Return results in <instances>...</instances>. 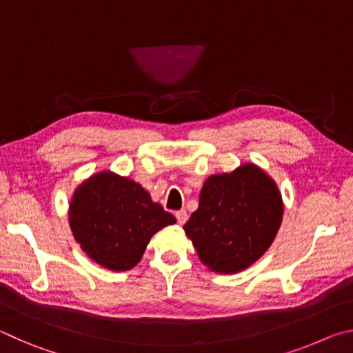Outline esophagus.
Listing matches in <instances>:
<instances>
[{"instance_id": "obj_1", "label": "esophagus", "mask_w": 353, "mask_h": 353, "mask_svg": "<svg viewBox=\"0 0 353 353\" xmlns=\"http://www.w3.org/2000/svg\"><path fill=\"white\" fill-rule=\"evenodd\" d=\"M174 214H176L179 224H185V223H187V219H188L187 212H185V210H179V212H176Z\"/></svg>"}]
</instances>
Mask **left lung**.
Listing matches in <instances>:
<instances>
[{
    "instance_id": "8db88e82",
    "label": "left lung",
    "mask_w": 353,
    "mask_h": 353,
    "mask_svg": "<svg viewBox=\"0 0 353 353\" xmlns=\"http://www.w3.org/2000/svg\"><path fill=\"white\" fill-rule=\"evenodd\" d=\"M277 183L260 166L243 163L202 185L198 210L183 225L199 260L218 274H235L260 259L282 224Z\"/></svg>"
}]
</instances>
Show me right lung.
I'll return each mask as SVG.
<instances>
[{
    "label": "right lung",
    "mask_w": 353,
    "mask_h": 353,
    "mask_svg": "<svg viewBox=\"0 0 353 353\" xmlns=\"http://www.w3.org/2000/svg\"><path fill=\"white\" fill-rule=\"evenodd\" d=\"M68 221L74 240L93 261L128 271L141 260L152 235L176 218L140 183L107 170L74 190Z\"/></svg>",
    "instance_id": "add662e5"
}]
</instances>
